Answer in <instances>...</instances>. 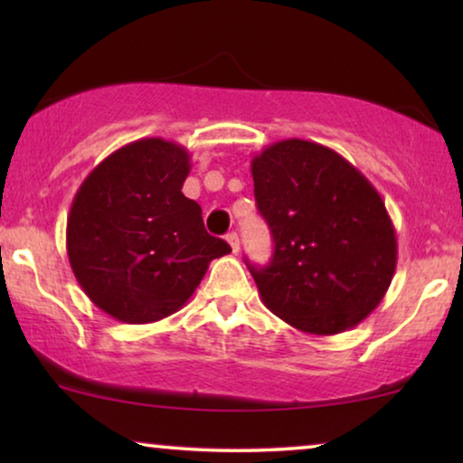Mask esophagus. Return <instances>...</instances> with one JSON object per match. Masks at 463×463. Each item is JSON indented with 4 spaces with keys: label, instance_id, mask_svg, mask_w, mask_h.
Here are the masks:
<instances>
[{
    "label": "esophagus",
    "instance_id": "esophagus-1",
    "mask_svg": "<svg viewBox=\"0 0 463 463\" xmlns=\"http://www.w3.org/2000/svg\"><path fill=\"white\" fill-rule=\"evenodd\" d=\"M227 242H230V246H232V252H238L240 250V238H238V233L236 232H232V233H227Z\"/></svg>",
    "mask_w": 463,
    "mask_h": 463
}]
</instances>
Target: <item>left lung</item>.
<instances>
[{"label":"left lung","mask_w":463,"mask_h":463,"mask_svg":"<svg viewBox=\"0 0 463 463\" xmlns=\"http://www.w3.org/2000/svg\"><path fill=\"white\" fill-rule=\"evenodd\" d=\"M259 213L274 238L268 268L249 269L278 318L309 335L363 322L396 271V232L382 195L337 151L287 138L250 162Z\"/></svg>","instance_id":"obj_1"}]
</instances>
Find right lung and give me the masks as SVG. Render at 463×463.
Masks as SVG:
<instances>
[{"instance_id": "obj_1", "label": "right lung", "mask_w": 463, "mask_h": 463, "mask_svg": "<svg viewBox=\"0 0 463 463\" xmlns=\"http://www.w3.org/2000/svg\"><path fill=\"white\" fill-rule=\"evenodd\" d=\"M185 147L141 138L107 156L67 217V255L94 306L126 325L157 322L187 303L213 259L232 252L183 195Z\"/></svg>"}]
</instances>
